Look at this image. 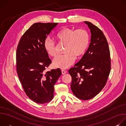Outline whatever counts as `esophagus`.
I'll return each mask as SVG.
<instances>
[{
    "label": "esophagus",
    "instance_id": "esophagus-1",
    "mask_svg": "<svg viewBox=\"0 0 126 126\" xmlns=\"http://www.w3.org/2000/svg\"><path fill=\"white\" fill-rule=\"evenodd\" d=\"M61 72H62V74H65L67 72L66 71L64 70H62L61 71Z\"/></svg>",
    "mask_w": 126,
    "mask_h": 126
}]
</instances>
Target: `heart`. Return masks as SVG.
<instances>
[{"label":"heart","instance_id":"obj_1","mask_svg":"<svg viewBox=\"0 0 126 126\" xmlns=\"http://www.w3.org/2000/svg\"><path fill=\"white\" fill-rule=\"evenodd\" d=\"M56 39L61 43H66L64 55H59L53 60V66L62 69L72 64L78 58L83 55L87 50L90 41L89 35L84 29L75 30L69 27L61 29L56 35ZM44 48L49 55L55 57L57 54L55 44L50 38L44 41Z\"/></svg>","mask_w":126,"mask_h":126}]
</instances>
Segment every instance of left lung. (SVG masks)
Masks as SVG:
<instances>
[{"mask_svg": "<svg viewBox=\"0 0 126 126\" xmlns=\"http://www.w3.org/2000/svg\"><path fill=\"white\" fill-rule=\"evenodd\" d=\"M90 29L91 42L81 60L69 70L71 88L78 98L88 100L96 96L105 86L111 70L110 50L103 32L84 21Z\"/></svg>", "mask_w": 126, "mask_h": 126, "instance_id": "8db88e82", "label": "left lung"}]
</instances>
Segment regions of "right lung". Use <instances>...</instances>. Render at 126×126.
<instances>
[{
  "label": "right lung",
  "mask_w": 126,
  "mask_h": 126,
  "mask_svg": "<svg viewBox=\"0 0 126 126\" xmlns=\"http://www.w3.org/2000/svg\"><path fill=\"white\" fill-rule=\"evenodd\" d=\"M58 23H35L24 33L16 51V70L27 96L34 102L44 104L54 97V86L61 75L59 68L45 71L51 60L44 41Z\"/></svg>",
  "instance_id": "right-lung-1"
}]
</instances>
